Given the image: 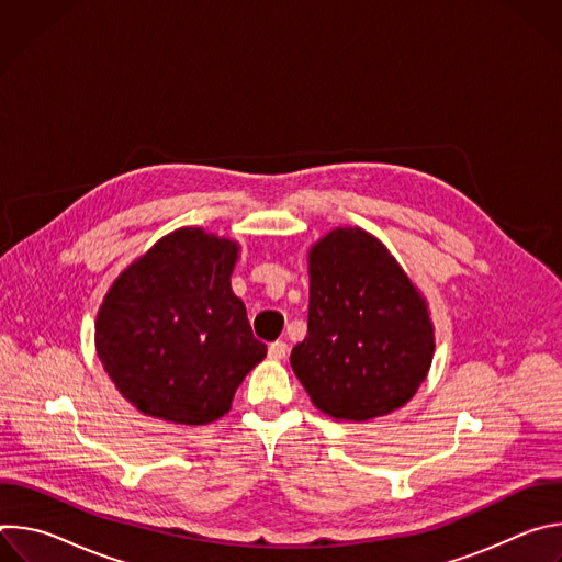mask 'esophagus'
I'll use <instances>...</instances> for the list:
<instances>
[{
  "instance_id": "obj_1",
  "label": "esophagus",
  "mask_w": 562,
  "mask_h": 562,
  "mask_svg": "<svg viewBox=\"0 0 562 562\" xmlns=\"http://www.w3.org/2000/svg\"><path fill=\"white\" fill-rule=\"evenodd\" d=\"M286 351H289V345L284 340H276V342L269 345V358L271 360H282L286 356Z\"/></svg>"
}]
</instances>
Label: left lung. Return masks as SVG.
Returning <instances> with one entry per match:
<instances>
[{"label":"left lung","mask_w":562,"mask_h":562,"mask_svg":"<svg viewBox=\"0 0 562 562\" xmlns=\"http://www.w3.org/2000/svg\"><path fill=\"white\" fill-rule=\"evenodd\" d=\"M306 338L291 367L313 405L364 423L403 407L427 378L434 327L425 300L378 239L336 228L308 254Z\"/></svg>","instance_id":"obj_1"}]
</instances>
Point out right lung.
<instances>
[{"instance_id": "obj_1", "label": "right lung", "mask_w": 562, "mask_h": 562, "mask_svg": "<svg viewBox=\"0 0 562 562\" xmlns=\"http://www.w3.org/2000/svg\"><path fill=\"white\" fill-rule=\"evenodd\" d=\"M237 245L180 228L111 286L95 347L117 391L142 414L206 425L231 409L235 389L267 356L231 291Z\"/></svg>"}]
</instances>
